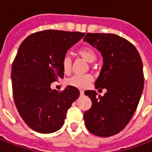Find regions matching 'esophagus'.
I'll return each instance as SVG.
<instances>
[{
	"label": "esophagus",
	"mask_w": 152,
	"mask_h": 152,
	"mask_svg": "<svg viewBox=\"0 0 152 152\" xmlns=\"http://www.w3.org/2000/svg\"><path fill=\"white\" fill-rule=\"evenodd\" d=\"M80 96L84 95V91H83V90H80Z\"/></svg>",
	"instance_id": "1"
}]
</instances>
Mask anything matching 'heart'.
<instances>
[{"mask_svg": "<svg viewBox=\"0 0 152 152\" xmlns=\"http://www.w3.org/2000/svg\"><path fill=\"white\" fill-rule=\"evenodd\" d=\"M78 54L81 57L82 59L89 63H92L95 61L97 56L94 50L89 47H84L81 48L78 51ZM62 69L65 73H69L72 70V61L69 55H66L63 57L61 61ZM92 81V76L91 74H86V75H73L70 79L67 80L66 83L73 87L79 88V89H84Z\"/></svg>", "mask_w": 152, "mask_h": 152, "instance_id": "1", "label": "heart"}]
</instances>
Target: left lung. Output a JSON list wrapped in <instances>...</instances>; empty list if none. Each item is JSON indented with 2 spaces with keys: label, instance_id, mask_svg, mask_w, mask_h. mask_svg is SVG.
<instances>
[{
  "label": "left lung",
  "instance_id": "1",
  "mask_svg": "<svg viewBox=\"0 0 152 152\" xmlns=\"http://www.w3.org/2000/svg\"><path fill=\"white\" fill-rule=\"evenodd\" d=\"M84 41L101 53L103 66L95 88L106 90L104 96L85 92L92 103L84 113L85 124L94 135L111 137L127 125L139 103L144 89L142 60L131 42L113 34L89 33Z\"/></svg>",
  "mask_w": 152,
  "mask_h": 152
}]
</instances>
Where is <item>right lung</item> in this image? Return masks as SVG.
Returning a JSON list of instances; mask_svg holds the SVG:
<instances>
[{"label": "right lung", "mask_w": 152, "mask_h": 152, "mask_svg": "<svg viewBox=\"0 0 152 152\" xmlns=\"http://www.w3.org/2000/svg\"><path fill=\"white\" fill-rule=\"evenodd\" d=\"M85 33L45 30L25 39L12 65L11 80L17 110L32 130L39 133L57 132L67 110L80 96L68 86L58 92L51 84L63 79L61 61Z\"/></svg>", "instance_id": "obj_1"}]
</instances>
